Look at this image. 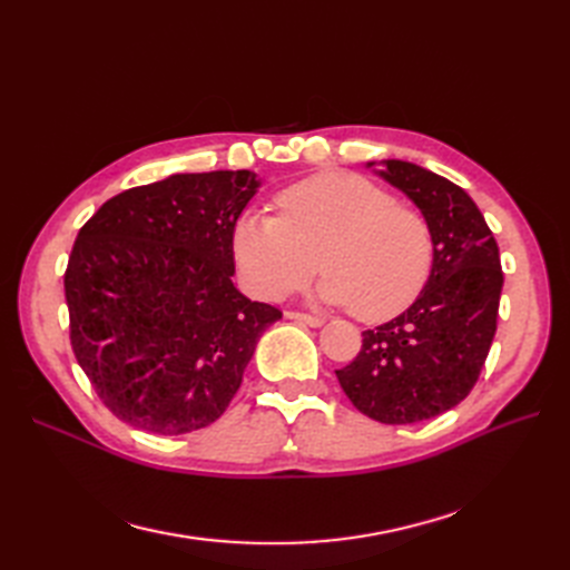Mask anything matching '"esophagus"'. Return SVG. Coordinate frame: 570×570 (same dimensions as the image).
Returning a JSON list of instances; mask_svg holds the SVG:
<instances>
[{
	"instance_id": "esophagus-1",
	"label": "esophagus",
	"mask_w": 570,
	"mask_h": 570,
	"mask_svg": "<svg viewBox=\"0 0 570 570\" xmlns=\"http://www.w3.org/2000/svg\"><path fill=\"white\" fill-rule=\"evenodd\" d=\"M287 318L297 321V323H302V325H312V327H318V325H323V318H318V316H312V314H304V312H287Z\"/></svg>"
}]
</instances>
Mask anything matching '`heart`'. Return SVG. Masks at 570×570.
Wrapping results in <instances>:
<instances>
[{"instance_id": "heart-1", "label": "heart", "mask_w": 570, "mask_h": 570, "mask_svg": "<svg viewBox=\"0 0 570 570\" xmlns=\"http://www.w3.org/2000/svg\"><path fill=\"white\" fill-rule=\"evenodd\" d=\"M275 212L245 214L233 230L235 262L256 297L283 299L321 266V302L381 323L428 283L435 245L425 216L366 178L323 170L281 189Z\"/></svg>"}]
</instances>
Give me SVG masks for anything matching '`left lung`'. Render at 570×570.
<instances>
[{"mask_svg": "<svg viewBox=\"0 0 570 570\" xmlns=\"http://www.w3.org/2000/svg\"><path fill=\"white\" fill-rule=\"evenodd\" d=\"M381 176L419 206L433 233V271L419 299L364 331L340 387L364 416L387 425L435 419L463 402L497 333L504 273L485 216L459 185L409 161Z\"/></svg>", "mask_w": 570, "mask_h": 570, "instance_id": "1", "label": "left lung"}]
</instances>
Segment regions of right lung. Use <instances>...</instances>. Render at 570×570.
Here are the masks:
<instances>
[{"label":"right lung","mask_w":570,"mask_h":570,"mask_svg":"<svg viewBox=\"0 0 570 570\" xmlns=\"http://www.w3.org/2000/svg\"><path fill=\"white\" fill-rule=\"evenodd\" d=\"M252 170L176 174L99 206L68 256V331L116 419L151 435L212 425L281 308L233 285Z\"/></svg>","instance_id":"obj_1"}]
</instances>
